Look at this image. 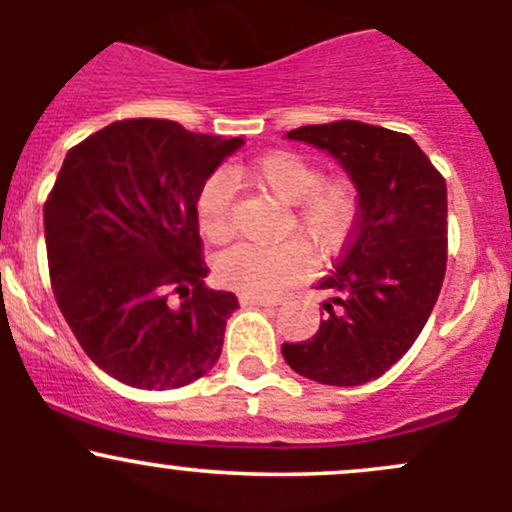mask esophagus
I'll list each match as a JSON object with an SVG mask.
<instances>
[{"label":"esophagus","mask_w":512,"mask_h":512,"mask_svg":"<svg viewBox=\"0 0 512 512\" xmlns=\"http://www.w3.org/2000/svg\"><path fill=\"white\" fill-rule=\"evenodd\" d=\"M240 304H245V307H275L277 299H270V297H252V294H242Z\"/></svg>","instance_id":"34e87169"}]
</instances>
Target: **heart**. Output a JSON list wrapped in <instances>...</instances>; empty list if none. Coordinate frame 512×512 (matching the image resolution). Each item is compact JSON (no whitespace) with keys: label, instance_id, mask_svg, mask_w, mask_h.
Segmentation results:
<instances>
[{"label":"heart","instance_id":"heart-1","mask_svg":"<svg viewBox=\"0 0 512 512\" xmlns=\"http://www.w3.org/2000/svg\"><path fill=\"white\" fill-rule=\"evenodd\" d=\"M242 180L292 205L287 232H294L314 255H327L342 242L356 213V193L347 178H322L312 160L287 151H272L237 170ZM200 232L210 242L232 235L230 188L220 175L205 180L195 200ZM307 270V255L297 242L255 245L240 242L215 260V277L227 289L275 297L297 285Z\"/></svg>","mask_w":512,"mask_h":512}]
</instances>
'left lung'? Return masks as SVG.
<instances>
[{
	"label": "left lung",
	"mask_w": 512,
	"mask_h": 512,
	"mask_svg": "<svg viewBox=\"0 0 512 512\" xmlns=\"http://www.w3.org/2000/svg\"><path fill=\"white\" fill-rule=\"evenodd\" d=\"M289 141L329 153L352 178L359 218L332 275L334 292L312 339L282 344L299 376L329 386L379 379L416 342L446 275V180L406 133L337 121L302 126Z\"/></svg>",
	"instance_id": "8db88e82"
}]
</instances>
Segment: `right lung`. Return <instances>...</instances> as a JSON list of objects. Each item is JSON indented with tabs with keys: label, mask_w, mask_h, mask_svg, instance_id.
Returning a JSON list of instances; mask_svg holds the SVG:
<instances>
[{
	"label": "right lung",
	"mask_w": 512,
	"mask_h": 512,
	"mask_svg": "<svg viewBox=\"0 0 512 512\" xmlns=\"http://www.w3.org/2000/svg\"><path fill=\"white\" fill-rule=\"evenodd\" d=\"M242 143L131 118L66 153L44 205L51 287L81 349L121 384L178 389L220 359L240 304L205 285L195 200Z\"/></svg>",
	"instance_id": "obj_1"
}]
</instances>
